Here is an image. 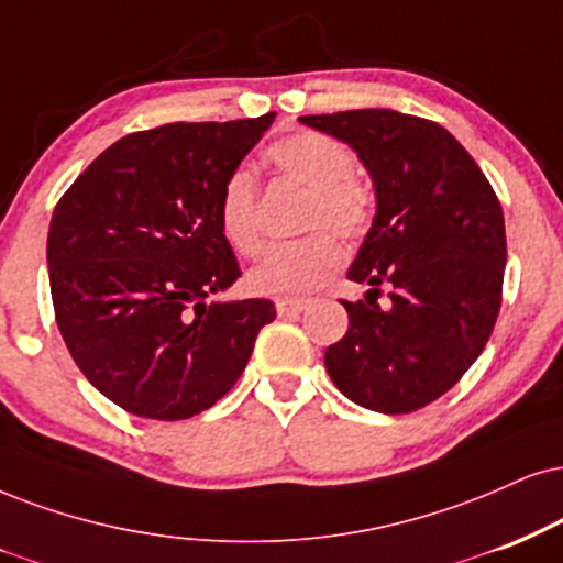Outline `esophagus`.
Instances as JSON below:
<instances>
[{"label":"esophagus","mask_w":563,"mask_h":563,"mask_svg":"<svg viewBox=\"0 0 563 563\" xmlns=\"http://www.w3.org/2000/svg\"><path fill=\"white\" fill-rule=\"evenodd\" d=\"M305 310H308V302L305 300H279L276 302V313L279 316H300V313H305Z\"/></svg>","instance_id":"esophagus-1"}]
</instances>
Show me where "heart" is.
I'll return each mask as SVG.
<instances>
[{"label":"heart","instance_id":"heart-1","mask_svg":"<svg viewBox=\"0 0 563 563\" xmlns=\"http://www.w3.org/2000/svg\"><path fill=\"white\" fill-rule=\"evenodd\" d=\"M268 164L284 177L308 187L305 227H329L346 240L363 238L376 211V198L357 175H352L350 148L336 137L297 130L276 137L266 148ZM219 229L229 247L240 255L261 250L258 224V179L245 166L227 177L219 192ZM342 245L331 232H313L308 238L268 250L255 268H250L247 287L261 297L295 300L310 295L342 266Z\"/></svg>","mask_w":563,"mask_h":563}]
</instances>
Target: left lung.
I'll use <instances>...</instances> for the list:
<instances>
[{
    "mask_svg": "<svg viewBox=\"0 0 563 563\" xmlns=\"http://www.w3.org/2000/svg\"><path fill=\"white\" fill-rule=\"evenodd\" d=\"M355 151L373 179L376 217L346 279L350 329L325 350L346 399L384 415L415 412L475 363L501 308L504 211L494 187L449 130L391 109L300 117ZM393 287L386 309L377 287Z\"/></svg>",
    "mask_w": 563,
    "mask_h": 563,
    "instance_id": "left-lung-1",
    "label": "left lung"
}]
</instances>
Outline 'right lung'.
I'll return each mask as SVG.
<instances>
[{"instance_id": "1", "label": "right lung", "mask_w": 563, "mask_h": 563, "mask_svg": "<svg viewBox=\"0 0 563 563\" xmlns=\"http://www.w3.org/2000/svg\"><path fill=\"white\" fill-rule=\"evenodd\" d=\"M175 122L124 135L75 179L46 240L69 355L107 399L185 420L238 384L268 300H211L240 276L219 192L274 122Z\"/></svg>"}]
</instances>
